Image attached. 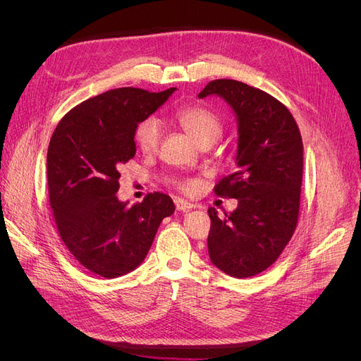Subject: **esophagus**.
Here are the masks:
<instances>
[{
    "label": "esophagus",
    "mask_w": 361,
    "mask_h": 361,
    "mask_svg": "<svg viewBox=\"0 0 361 361\" xmlns=\"http://www.w3.org/2000/svg\"><path fill=\"white\" fill-rule=\"evenodd\" d=\"M174 203H176V209H177V211H180V212L190 211V209H193V207H195V204H193V203L187 202V200H184V199H176V200H174Z\"/></svg>",
    "instance_id": "34e87169"
}]
</instances>
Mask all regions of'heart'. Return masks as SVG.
<instances>
[{
    "mask_svg": "<svg viewBox=\"0 0 361 361\" xmlns=\"http://www.w3.org/2000/svg\"><path fill=\"white\" fill-rule=\"evenodd\" d=\"M176 120L199 145L216 142L222 133V124L215 114L203 106H187L176 112ZM162 136V124L157 117L143 120L136 128V143L145 154L155 152ZM184 188L190 190L192 183H184Z\"/></svg>",
    "mask_w": 361,
    "mask_h": 361,
    "instance_id": "obj_1",
    "label": "heart"
}]
</instances>
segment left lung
Listing matches in <instances>:
<instances>
[{
    "mask_svg": "<svg viewBox=\"0 0 361 361\" xmlns=\"http://www.w3.org/2000/svg\"><path fill=\"white\" fill-rule=\"evenodd\" d=\"M211 94L231 106L238 127L237 171L215 185V193L237 199L238 206L224 219L207 209V250L218 269L243 279L268 269L295 231L302 140L291 112L269 93L219 79L197 97Z\"/></svg>",
    "mask_w": 361,
    "mask_h": 361,
    "instance_id": "1",
    "label": "left lung"
}]
</instances>
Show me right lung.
<instances>
[{"label": "right lung", "instance_id": "1", "mask_svg": "<svg viewBox=\"0 0 361 361\" xmlns=\"http://www.w3.org/2000/svg\"><path fill=\"white\" fill-rule=\"evenodd\" d=\"M176 90H108L67 112L51 137L47 177L54 222L68 252L94 275L112 279L135 271L162 219L176 211L164 193H149L133 206L117 196L120 169L136 155L139 123Z\"/></svg>", "mask_w": 361, "mask_h": 361}]
</instances>
